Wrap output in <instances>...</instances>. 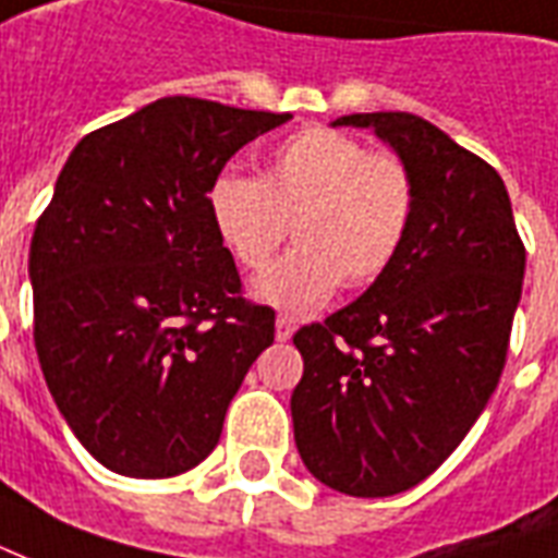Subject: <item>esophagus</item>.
<instances>
[{"label":"esophagus","mask_w":558,"mask_h":558,"mask_svg":"<svg viewBox=\"0 0 558 558\" xmlns=\"http://www.w3.org/2000/svg\"><path fill=\"white\" fill-rule=\"evenodd\" d=\"M292 331H295L292 319H287V316H278V322H275V337H278V342L290 340Z\"/></svg>","instance_id":"1"}]
</instances>
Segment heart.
Wrapping results in <instances>:
<instances>
[{"label": "heart", "mask_w": 558, "mask_h": 558, "mask_svg": "<svg viewBox=\"0 0 558 558\" xmlns=\"http://www.w3.org/2000/svg\"><path fill=\"white\" fill-rule=\"evenodd\" d=\"M227 254L263 271L292 233L299 245L254 283V295L292 316L319 311L333 292L369 287L393 266L416 213V180L396 153L337 130H304L266 156L259 180L221 174L206 195Z\"/></svg>", "instance_id": "heart-1"}]
</instances>
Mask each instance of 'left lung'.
<instances>
[{
  "label": "left lung",
  "instance_id": "1",
  "mask_svg": "<svg viewBox=\"0 0 558 558\" xmlns=\"http://www.w3.org/2000/svg\"><path fill=\"white\" fill-rule=\"evenodd\" d=\"M416 180L402 254L361 299L304 325L292 426L304 468L349 497L432 476L488 405L509 352L526 251L502 177L408 111L345 114Z\"/></svg>",
  "mask_w": 558,
  "mask_h": 558
}]
</instances>
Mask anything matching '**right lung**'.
Returning a JSON list of instances; mask_svg holds the SVG:
<instances>
[{"label":"right lung","instance_id":"1","mask_svg":"<svg viewBox=\"0 0 558 558\" xmlns=\"http://www.w3.org/2000/svg\"><path fill=\"white\" fill-rule=\"evenodd\" d=\"M290 118L162 97L85 135L61 168L28 251L35 349L102 468H197L275 342V311L242 299L206 195L233 153Z\"/></svg>","mask_w":558,"mask_h":558}]
</instances>
